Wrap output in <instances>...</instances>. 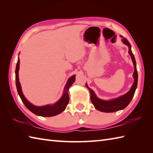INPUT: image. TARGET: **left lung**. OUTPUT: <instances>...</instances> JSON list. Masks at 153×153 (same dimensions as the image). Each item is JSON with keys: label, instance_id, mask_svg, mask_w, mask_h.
<instances>
[{"label": "left lung", "instance_id": "left-lung-1", "mask_svg": "<svg viewBox=\"0 0 153 153\" xmlns=\"http://www.w3.org/2000/svg\"><path fill=\"white\" fill-rule=\"evenodd\" d=\"M120 37H122V43L127 45L129 48L128 53L131 56V60L133 62L134 66V72L133 74V77L134 79V82L131 87L130 90L128 93H126L124 95L117 97L116 99H112L110 100H102L97 97L95 93L88 87L87 83H85V86L87 87V89L89 90L91 94V100L93 103V105L95 106V108L99 110L100 112H114L116 111H118L120 110L124 109L130 103L131 100L135 92V90L137 89V80H138V74L137 71V68H136V62L134 57V54L132 53L131 51V46L129 41L127 40V39L123 37V36L120 35Z\"/></svg>", "mask_w": 153, "mask_h": 153}]
</instances>
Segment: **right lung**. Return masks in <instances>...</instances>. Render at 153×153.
Returning a JSON list of instances; mask_svg holds the SVG:
<instances>
[{
  "instance_id": "add662e5",
  "label": "right lung",
  "mask_w": 153,
  "mask_h": 153,
  "mask_svg": "<svg viewBox=\"0 0 153 153\" xmlns=\"http://www.w3.org/2000/svg\"><path fill=\"white\" fill-rule=\"evenodd\" d=\"M19 70V58H18V62L16 64V88L18 93L19 96L20 97L23 103L26 106V108L30 110L31 112L35 114V115L43 116V117H51L54 116L59 114L61 112H62L66 109V106L69 102V95H68V90L70 87L74 83L76 80V75L71 76L68 79V82L64 87L63 95L61 97V98L58 100L57 102L54 103L53 105H47L42 106H37L33 105L29 100L25 98V96L23 94L21 84L19 81V76L18 72Z\"/></svg>"
}]
</instances>
